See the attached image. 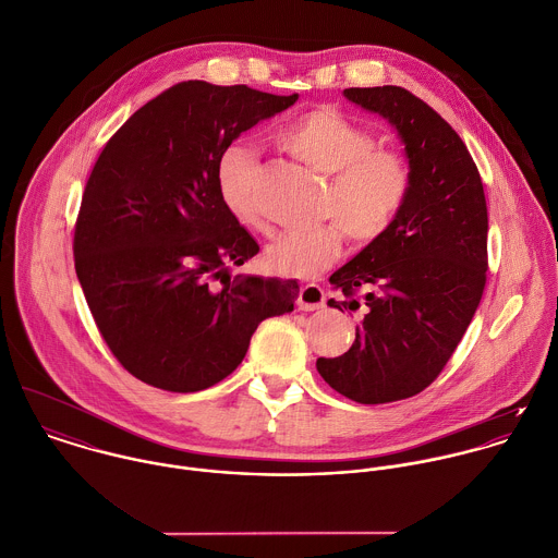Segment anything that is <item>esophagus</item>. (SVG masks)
<instances>
[{"mask_svg": "<svg viewBox=\"0 0 558 558\" xmlns=\"http://www.w3.org/2000/svg\"><path fill=\"white\" fill-rule=\"evenodd\" d=\"M298 306H300V311H319V308H324L326 306V291L315 282L302 284L300 295H298Z\"/></svg>", "mask_w": 558, "mask_h": 558, "instance_id": "esophagus-1", "label": "esophagus"}]
</instances>
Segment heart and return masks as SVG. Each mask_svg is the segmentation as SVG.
<instances>
[{
	"label": "heart",
	"instance_id": "obj_1",
	"mask_svg": "<svg viewBox=\"0 0 558 558\" xmlns=\"http://www.w3.org/2000/svg\"><path fill=\"white\" fill-rule=\"evenodd\" d=\"M278 142L313 170L328 174L317 216L328 218L306 230L278 234L265 250V265L282 276H311L338 256L344 232L357 243L379 239L403 211L412 192L408 159L364 126L332 108L300 113L278 131ZM254 150L245 144L226 146L216 163V185L223 207L236 222L260 230L252 205Z\"/></svg>",
	"mask_w": 558,
	"mask_h": 558
}]
</instances>
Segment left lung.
Masks as SVG:
<instances>
[{
    "label": "left lung",
    "mask_w": 558,
    "mask_h": 558,
    "mask_svg": "<svg viewBox=\"0 0 558 558\" xmlns=\"http://www.w3.org/2000/svg\"><path fill=\"white\" fill-rule=\"evenodd\" d=\"M344 97L397 126L412 192L395 223L330 276L360 311L355 340L317 371L342 397L392 403L423 392L465 335L487 280V205L463 140L401 86L347 88Z\"/></svg>",
    "instance_id": "1"
}]
</instances>
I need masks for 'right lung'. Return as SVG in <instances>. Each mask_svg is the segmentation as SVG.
I'll return each instance as SVG.
<instances>
[{
	"instance_id": "add662e5",
	"label": "right lung",
	"mask_w": 558,
	"mask_h": 558,
	"mask_svg": "<svg viewBox=\"0 0 558 558\" xmlns=\"http://www.w3.org/2000/svg\"><path fill=\"white\" fill-rule=\"evenodd\" d=\"M247 86L174 84L101 150L75 222V271L113 357L140 381L198 392L228 377L295 280L230 276L258 243L223 207L216 163L258 120L291 108Z\"/></svg>"
}]
</instances>
